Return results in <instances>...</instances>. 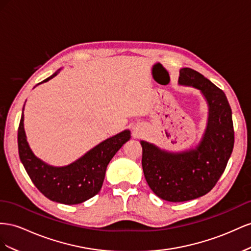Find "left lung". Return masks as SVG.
<instances>
[{"mask_svg": "<svg viewBox=\"0 0 251 251\" xmlns=\"http://www.w3.org/2000/svg\"><path fill=\"white\" fill-rule=\"evenodd\" d=\"M178 85L199 89L208 105L201 141L180 152L140 142L142 167L150 189L160 199L176 203L208 193L223 175L234 144L232 112L224 92L191 68L180 69Z\"/></svg>", "mask_w": 251, "mask_h": 251, "instance_id": "8db88e82", "label": "left lung"}]
</instances>
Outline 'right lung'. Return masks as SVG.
<instances>
[{
    "instance_id": "obj_1",
    "label": "right lung",
    "mask_w": 251,
    "mask_h": 251,
    "mask_svg": "<svg viewBox=\"0 0 251 251\" xmlns=\"http://www.w3.org/2000/svg\"><path fill=\"white\" fill-rule=\"evenodd\" d=\"M60 71H55L38 85L51 80ZM24 107L18 130L19 155L35 187L51 201L66 205L80 204L95 197L102 188L107 165L118 150L130 140V130L126 129L106 139L66 166H52L39 159L28 144L24 129Z\"/></svg>"
}]
</instances>
